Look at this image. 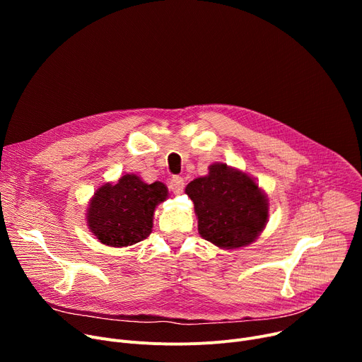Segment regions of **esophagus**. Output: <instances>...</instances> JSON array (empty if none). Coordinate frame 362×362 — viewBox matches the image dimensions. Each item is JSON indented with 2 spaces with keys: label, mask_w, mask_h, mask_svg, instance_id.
<instances>
[{
  "label": "esophagus",
  "mask_w": 362,
  "mask_h": 362,
  "mask_svg": "<svg viewBox=\"0 0 362 362\" xmlns=\"http://www.w3.org/2000/svg\"><path fill=\"white\" fill-rule=\"evenodd\" d=\"M170 189H171V192H173V194H182L183 189H185L183 179L179 177V176H175L173 179L170 180Z\"/></svg>",
  "instance_id": "1"
}]
</instances>
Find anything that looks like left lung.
I'll return each mask as SVG.
<instances>
[{
  "label": "left lung",
  "mask_w": 362,
  "mask_h": 362,
  "mask_svg": "<svg viewBox=\"0 0 362 362\" xmlns=\"http://www.w3.org/2000/svg\"><path fill=\"white\" fill-rule=\"evenodd\" d=\"M185 192L194 201L199 235L218 248L250 245L267 224V197L251 176L227 164H211Z\"/></svg>",
  "instance_id": "1"
}]
</instances>
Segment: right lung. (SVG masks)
<instances>
[{
  "instance_id": "add662e5",
  "label": "right lung",
  "mask_w": 362,
  "mask_h": 362,
  "mask_svg": "<svg viewBox=\"0 0 362 362\" xmlns=\"http://www.w3.org/2000/svg\"><path fill=\"white\" fill-rule=\"evenodd\" d=\"M164 183H145L136 175H124L105 183L93 194L88 208V226L97 239L114 248L135 245L152 230L156 206L165 201Z\"/></svg>"
}]
</instances>
